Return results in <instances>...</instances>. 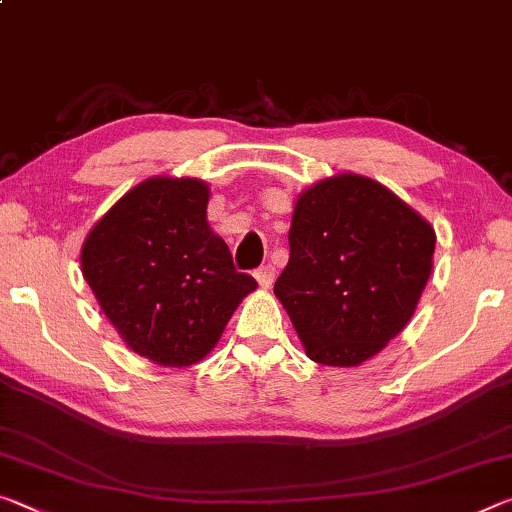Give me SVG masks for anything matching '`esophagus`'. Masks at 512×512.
Wrapping results in <instances>:
<instances>
[{
  "instance_id": "esophagus-1",
  "label": "esophagus",
  "mask_w": 512,
  "mask_h": 512,
  "mask_svg": "<svg viewBox=\"0 0 512 512\" xmlns=\"http://www.w3.org/2000/svg\"><path fill=\"white\" fill-rule=\"evenodd\" d=\"M255 277H257L259 287H262V289H268V287H271V284L275 282V268H273L271 264H266V266H262V268H257V271H255Z\"/></svg>"
}]
</instances>
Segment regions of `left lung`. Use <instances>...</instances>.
I'll list each match as a JSON object with an SVG mask.
<instances>
[{"mask_svg": "<svg viewBox=\"0 0 512 512\" xmlns=\"http://www.w3.org/2000/svg\"><path fill=\"white\" fill-rule=\"evenodd\" d=\"M289 248L275 296L311 361L350 368L411 320L436 232L377 180L339 173L298 196Z\"/></svg>", "mask_w": 512, "mask_h": 512, "instance_id": "left-lung-1", "label": "left lung"}]
</instances>
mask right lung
I'll return each mask as SVG.
<instances>
[{"mask_svg": "<svg viewBox=\"0 0 512 512\" xmlns=\"http://www.w3.org/2000/svg\"><path fill=\"white\" fill-rule=\"evenodd\" d=\"M207 201L203 180L149 178L103 214L81 250L101 311L128 348L158 366L201 361L257 289L212 232Z\"/></svg>", "mask_w": 512, "mask_h": 512, "instance_id": "obj_1", "label": "right lung"}]
</instances>
